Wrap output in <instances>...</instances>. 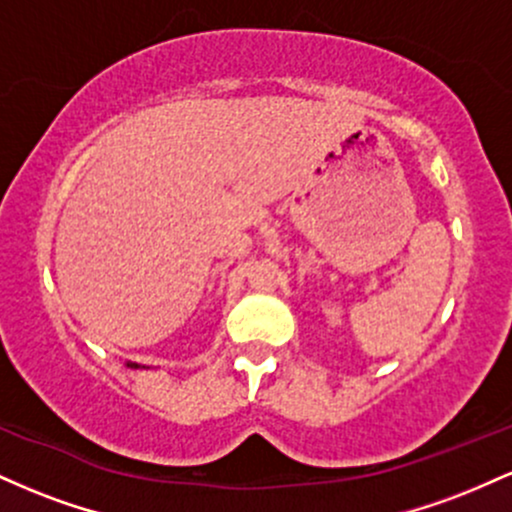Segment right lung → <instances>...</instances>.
<instances>
[{
	"instance_id": "1",
	"label": "right lung",
	"mask_w": 512,
	"mask_h": 512,
	"mask_svg": "<svg viewBox=\"0 0 512 512\" xmlns=\"http://www.w3.org/2000/svg\"><path fill=\"white\" fill-rule=\"evenodd\" d=\"M127 368H139V363H127Z\"/></svg>"
}]
</instances>
